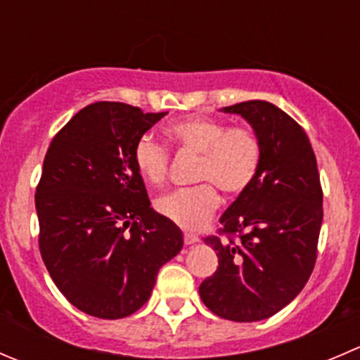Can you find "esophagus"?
I'll return each mask as SVG.
<instances>
[{"instance_id": "obj_1", "label": "esophagus", "mask_w": 360, "mask_h": 360, "mask_svg": "<svg viewBox=\"0 0 360 360\" xmlns=\"http://www.w3.org/2000/svg\"><path fill=\"white\" fill-rule=\"evenodd\" d=\"M183 239H184V244H186V246H191V244L198 243V236H195V233H191V232H184Z\"/></svg>"}]
</instances>
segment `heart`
I'll return each instance as SVG.
<instances>
[{
  "label": "heart",
  "instance_id": "heart-1",
  "mask_svg": "<svg viewBox=\"0 0 360 360\" xmlns=\"http://www.w3.org/2000/svg\"><path fill=\"white\" fill-rule=\"evenodd\" d=\"M165 134L181 153L198 155L195 181L200 184L165 195L155 204L160 214L181 229L198 230L212 218L219 207L218 188L226 197H240L260 174L264 142L253 128L195 116L169 124ZM131 160L146 183L165 184L170 167L165 146L142 135L135 142Z\"/></svg>",
  "mask_w": 360,
  "mask_h": 360
}]
</instances>
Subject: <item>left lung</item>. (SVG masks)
Masks as SVG:
<instances>
[{
	"label": "left lung",
	"mask_w": 360,
	"mask_h": 360,
	"mask_svg": "<svg viewBox=\"0 0 360 360\" xmlns=\"http://www.w3.org/2000/svg\"><path fill=\"white\" fill-rule=\"evenodd\" d=\"M223 110L250 121L264 142V163L253 186L223 212L218 233L204 237L219 264L198 292L214 315L257 322L285 308L308 283L323 191L315 153L294 117L264 100Z\"/></svg>",
	"instance_id": "1"
}]
</instances>
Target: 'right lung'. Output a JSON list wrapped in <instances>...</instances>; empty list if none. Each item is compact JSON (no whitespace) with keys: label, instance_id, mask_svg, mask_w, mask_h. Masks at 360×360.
Returning <instances> with one entry per match:
<instances>
[{"label":"right lung","instance_id":"obj_1","mask_svg":"<svg viewBox=\"0 0 360 360\" xmlns=\"http://www.w3.org/2000/svg\"><path fill=\"white\" fill-rule=\"evenodd\" d=\"M167 112L121 102L84 107L52 139L38 181V246L52 281L80 311L124 319L148 302L183 233L151 209L134 146Z\"/></svg>","mask_w":360,"mask_h":360}]
</instances>
